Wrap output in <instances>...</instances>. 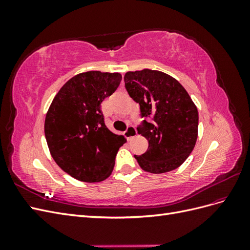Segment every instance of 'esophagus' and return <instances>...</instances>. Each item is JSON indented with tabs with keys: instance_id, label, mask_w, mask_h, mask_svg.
<instances>
[{
	"instance_id": "1",
	"label": "esophagus",
	"mask_w": 250,
	"mask_h": 250,
	"mask_svg": "<svg viewBox=\"0 0 250 250\" xmlns=\"http://www.w3.org/2000/svg\"><path fill=\"white\" fill-rule=\"evenodd\" d=\"M125 135H126L127 140H131L132 138H134L135 135H137V129H135V127H133L131 125L128 126L126 131H125Z\"/></svg>"
}]
</instances>
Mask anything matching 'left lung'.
<instances>
[{"label": "left lung", "instance_id": "1", "mask_svg": "<svg viewBox=\"0 0 250 250\" xmlns=\"http://www.w3.org/2000/svg\"><path fill=\"white\" fill-rule=\"evenodd\" d=\"M125 88L139 103L138 132L148 140V149L134 155L140 167L161 174L178 168L193 151L198 135V110L180 83L160 71L128 72Z\"/></svg>", "mask_w": 250, "mask_h": 250}]
</instances>
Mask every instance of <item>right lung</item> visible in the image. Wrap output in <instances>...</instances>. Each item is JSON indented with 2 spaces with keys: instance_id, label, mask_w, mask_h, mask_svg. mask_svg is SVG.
<instances>
[{
  "instance_id": "add662e5",
  "label": "right lung",
  "mask_w": 250,
  "mask_h": 250,
  "mask_svg": "<svg viewBox=\"0 0 250 250\" xmlns=\"http://www.w3.org/2000/svg\"><path fill=\"white\" fill-rule=\"evenodd\" d=\"M119 73L90 71L71 78L53 100L44 135L53 160L65 173L85 183L106 179L118 150L126 143L105 125L101 103L119 87Z\"/></svg>"
}]
</instances>
